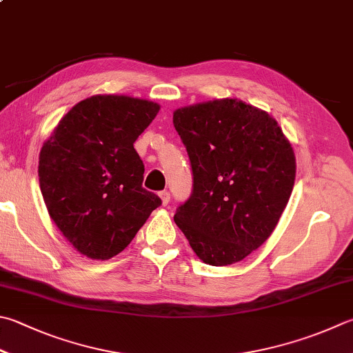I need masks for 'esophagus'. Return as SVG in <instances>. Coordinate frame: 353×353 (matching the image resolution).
<instances>
[{
    "label": "esophagus",
    "instance_id": "1",
    "mask_svg": "<svg viewBox=\"0 0 353 353\" xmlns=\"http://www.w3.org/2000/svg\"><path fill=\"white\" fill-rule=\"evenodd\" d=\"M159 198H161L163 205H168L170 201V194L168 190H163V192H159Z\"/></svg>",
    "mask_w": 353,
    "mask_h": 353
}]
</instances>
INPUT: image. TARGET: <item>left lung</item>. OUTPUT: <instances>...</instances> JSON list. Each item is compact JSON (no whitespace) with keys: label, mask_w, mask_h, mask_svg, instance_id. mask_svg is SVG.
Masks as SVG:
<instances>
[{"label":"left lung","mask_w":353,"mask_h":353,"mask_svg":"<svg viewBox=\"0 0 353 353\" xmlns=\"http://www.w3.org/2000/svg\"><path fill=\"white\" fill-rule=\"evenodd\" d=\"M194 175L175 223L199 259L241 261L276 228L294 189L295 155L268 112L224 98L174 112Z\"/></svg>","instance_id":"left-lung-1"}]
</instances>
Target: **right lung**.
<instances>
[{
    "instance_id": "right-lung-1",
    "label": "right lung",
    "mask_w": 353,
    "mask_h": 353,
    "mask_svg": "<svg viewBox=\"0 0 353 353\" xmlns=\"http://www.w3.org/2000/svg\"><path fill=\"white\" fill-rule=\"evenodd\" d=\"M159 105L95 95L65 114L39 152V188L49 215L79 254L109 259L130 244L161 198L143 188L134 143Z\"/></svg>"
}]
</instances>
